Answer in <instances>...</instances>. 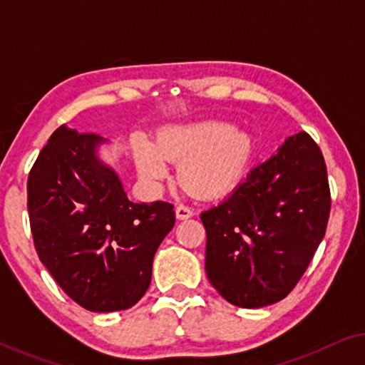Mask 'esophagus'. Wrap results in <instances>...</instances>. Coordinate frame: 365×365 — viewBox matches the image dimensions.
<instances>
[{"mask_svg":"<svg viewBox=\"0 0 365 365\" xmlns=\"http://www.w3.org/2000/svg\"><path fill=\"white\" fill-rule=\"evenodd\" d=\"M192 216H194V211H192L191 207L182 206V204H181V206L176 207V217L181 219V221H182V219H189V217H192Z\"/></svg>","mask_w":365,"mask_h":365,"instance_id":"obj_1","label":"esophagus"}]
</instances>
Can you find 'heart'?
<instances>
[{
	"mask_svg": "<svg viewBox=\"0 0 365 365\" xmlns=\"http://www.w3.org/2000/svg\"><path fill=\"white\" fill-rule=\"evenodd\" d=\"M252 153L251 134L222 121L164 128L154 144L144 139L134 144V159L144 181H163L169 163H179V184L201 197L232 191L246 174Z\"/></svg>",
	"mask_w": 365,
	"mask_h": 365,
	"instance_id": "heart-1",
	"label": "heart"
}]
</instances>
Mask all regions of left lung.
Wrapping results in <instances>:
<instances>
[{"label": "left lung", "mask_w": 365, "mask_h": 365, "mask_svg": "<svg viewBox=\"0 0 365 365\" xmlns=\"http://www.w3.org/2000/svg\"><path fill=\"white\" fill-rule=\"evenodd\" d=\"M329 212L321 149L307 133L294 134L231 196L201 214L209 282L237 307L282 301L311 264Z\"/></svg>", "instance_id": "8db88e82"}]
</instances>
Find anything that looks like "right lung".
<instances>
[{"label": "right lung", "mask_w": 365, "mask_h": 365, "mask_svg": "<svg viewBox=\"0 0 365 365\" xmlns=\"http://www.w3.org/2000/svg\"><path fill=\"white\" fill-rule=\"evenodd\" d=\"M103 141L59 126L29 171L28 212L39 261L59 287L88 311L114 312L146 294L176 216L169 202L129 201L96 158Z\"/></svg>", "instance_id": "obj_1"}]
</instances>
